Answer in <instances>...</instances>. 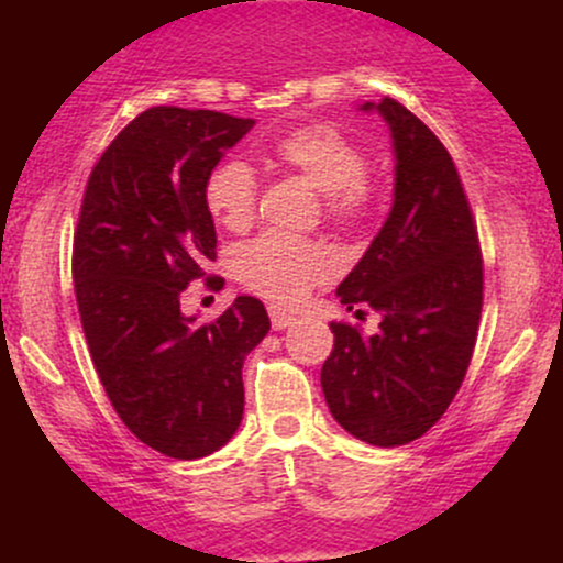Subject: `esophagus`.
<instances>
[{
	"mask_svg": "<svg viewBox=\"0 0 563 563\" xmlns=\"http://www.w3.org/2000/svg\"><path fill=\"white\" fill-rule=\"evenodd\" d=\"M269 320H273L275 331H283V328H288L290 322H294V314L286 312V309H280V307H269Z\"/></svg>",
	"mask_w": 563,
	"mask_h": 563,
	"instance_id": "1",
	"label": "esophagus"
}]
</instances>
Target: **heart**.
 <instances>
[{"label": "heart", "mask_w": 563, "mask_h": 563, "mask_svg": "<svg viewBox=\"0 0 563 563\" xmlns=\"http://www.w3.org/2000/svg\"><path fill=\"white\" fill-rule=\"evenodd\" d=\"M273 156L290 172L307 177L325 200L328 219L339 224L363 222L378 200L367 174V156L344 129L314 121L288 129L273 142ZM260 183L241 158L217 164L206 177L203 198L222 228L243 230L256 211ZM333 273V260L320 243L286 232H262L235 251V275L245 288L280 303L296 301Z\"/></svg>", "instance_id": "1"}]
</instances>
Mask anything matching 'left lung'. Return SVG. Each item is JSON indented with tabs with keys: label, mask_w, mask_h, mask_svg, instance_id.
Returning a JSON list of instances; mask_svg holds the SVG:
<instances>
[{
	"label": "left lung",
	"mask_w": 563,
	"mask_h": 563,
	"mask_svg": "<svg viewBox=\"0 0 563 563\" xmlns=\"http://www.w3.org/2000/svg\"><path fill=\"white\" fill-rule=\"evenodd\" d=\"M391 129L394 203L384 228L339 290L346 309L371 307L378 331L331 322L320 373L333 418L352 437L397 448L444 416L466 378L484 299L476 222L448 147L394 97L365 102Z\"/></svg>",
	"instance_id": "1"
}]
</instances>
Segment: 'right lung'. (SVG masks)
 I'll use <instances>...</instances> for the list:
<instances>
[{"label":"right lung","mask_w":563,"mask_h":563,"mask_svg":"<svg viewBox=\"0 0 563 563\" xmlns=\"http://www.w3.org/2000/svg\"><path fill=\"white\" fill-rule=\"evenodd\" d=\"M251 126L219 111L147 108L95 164L74 230L76 303L102 389L140 442L177 461L235 434L243 360L269 331L254 296L203 325L179 309L217 260L206 177Z\"/></svg>","instance_id":"obj_1"}]
</instances>
